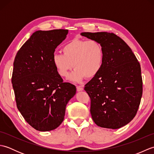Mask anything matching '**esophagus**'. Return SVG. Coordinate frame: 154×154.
I'll return each instance as SVG.
<instances>
[{
    "label": "esophagus",
    "mask_w": 154,
    "mask_h": 154,
    "mask_svg": "<svg viewBox=\"0 0 154 154\" xmlns=\"http://www.w3.org/2000/svg\"><path fill=\"white\" fill-rule=\"evenodd\" d=\"M83 90V87H81V86H77V91H82Z\"/></svg>",
    "instance_id": "34e87169"
}]
</instances>
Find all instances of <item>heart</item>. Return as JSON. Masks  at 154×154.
<instances>
[{
	"instance_id": "1",
	"label": "heart",
	"mask_w": 154,
	"mask_h": 154,
	"mask_svg": "<svg viewBox=\"0 0 154 154\" xmlns=\"http://www.w3.org/2000/svg\"><path fill=\"white\" fill-rule=\"evenodd\" d=\"M63 54L55 53L52 63L61 77H67L72 69H75L69 79L75 83H81L85 78L92 79L102 69L104 48L97 40L74 38L62 48Z\"/></svg>"
}]
</instances>
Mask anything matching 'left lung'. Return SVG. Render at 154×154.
Instances as JSON below:
<instances>
[{
  "label": "left lung",
  "mask_w": 154,
  "mask_h": 154,
  "mask_svg": "<svg viewBox=\"0 0 154 154\" xmlns=\"http://www.w3.org/2000/svg\"><path fill=\"white\" fill-rule=\"evenodd\" d=\"M102 44L104 59L96 77L85 85L91 98V114L97 126L118 129L136 116L142 95L141 68L126 43L109 32H82Z\"/></svg>",
  "instance_id": "8db88e82"
}]
</instances>
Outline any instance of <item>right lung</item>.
I'll list each match as a JSON object with an SVG mask.
<instances>
[{
	"instance_id": "add662e5",
	"label": "right lung",
	"mask_w": 154,
	"mask_h": 154,
	"mask_svg": "<svg viewBox=\"0 0 154 154\" xmlns=\"http://www.w3.org/2000/svg\"><path fill=\"white\" fill-rule=\"evenodd\" d=\"M68 30H38L16 54L12 77L16 105L25 120L42 132L54 130L63 122L65 108L76 87L63 83L52 63L55 48Z\"/></svg>"
}]
</instances>
